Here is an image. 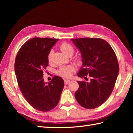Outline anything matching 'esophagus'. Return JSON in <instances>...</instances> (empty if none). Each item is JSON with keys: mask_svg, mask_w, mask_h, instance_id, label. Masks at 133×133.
<instances>
[{"mask_svg": "<svg viewBox=\"0 0 133 133\" xmlns=\"http://www.w3.org/2000/svg\"><path fill=\"white\" fill-rule=\"evenodd\" d=\"M70 80H69V79H65L64 80V83L65 84H68V83H69L70 82Z\"/></svg>", "mask_w": 133, "mask_h": 133, "instance_id": "1", "label": "esophagus"}]
</instances>
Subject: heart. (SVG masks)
<instances>
[{"mask_svg":"<svg viewBox=\"0 0 133 133\" xmlns=\"http://www.w3.org/2000/svg\"><path fill=\"white\" fill-rule=\"evenodd\" d=\"M60 50H61V51L64 54L67 56H69L70 55H72L74 51V48L73 47L72 45L69 43H67V42H63V43H62L61 44ZM47 59L49 63H51L52 62L53 59L52 50H51L49 52V54H48ZM75 61L77 62V63H80L82 61V58L81 57V56H77V57L75 58ZM73 70H74V68H73L72 66L62 67L58 71V74L61 76L62 77L67 78L70 77V75H71V72H72Z\"/></svg>","mask_w":133,"mask_h":133,"instance_id":"1","label":"heart"}]
</instances>
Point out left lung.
<instances>
[{"label":"left lung","mask_w":133,"mask_h":133,"mask_svg":"<svg viewBox=\"0 0 133 133\" xmlns=\"http://www.w3.org/2000/svg\"><path fill=\"white\" fill-rule=\"evenodd\" d=\"M80 50L83 64L78 76L89 82L78 81L75 97L79 104L92 109L104 103L111 95L119 72L117 56L111 46L103 39H71Z\"/></svg>","instance_id":"1"}]
</instances>
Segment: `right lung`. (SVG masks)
<instances>
[{"instance_id": "right-lung-1", "label": "right lung", "mask_w": 133, "mask_h": 133, "mask_svg": "<svg viewBox=\"0 0 133 133\" xmlns=\"http://www.w3.org/2000/svg\"><path fill=\"white\" fill-rule=\"evenodd\" d=\"M58 41L31 39L21 47L15 58V72L22 94L33 108L41 111H49L57 106L63 89L61 77L54 76L48 84L43 78L49 64L48 54Z\"/></svg>"}]
</instances>
